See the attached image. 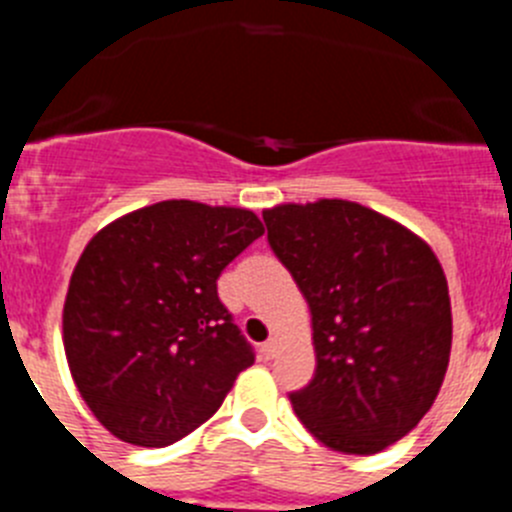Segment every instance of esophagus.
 I'll return each instance as SVG.
<instances>
[{
  "instance_id": "obj_1",
  "label": "esophagus",
  "mask_w": 512,
  "mask_h": 512,
  "mask_svg": "<svg viewBox=\"0 0 512 512\" xmlns=\"http://www.w3.org/2000/svg\"><path fill=\"white\" fill-rule=\"evenodd\" d=\"M260 352H262V357H265V359H273L275 352H278V342H275V339H270V342L262 344Z\"/></svg>"
}]
</instances>
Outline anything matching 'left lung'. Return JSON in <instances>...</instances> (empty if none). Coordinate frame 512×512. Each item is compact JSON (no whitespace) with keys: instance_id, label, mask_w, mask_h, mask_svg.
<instances>
[{"instance_id":"obj_1","label":"left lung","mask_w":512,"mask_h":512,"mask_svg":"<svg viewBox=\"0 0 512 512\" xmlns=\"http://www.w3.org/2000/svg\"><path fill=\"white\" fill-rule=\"evenodd\" d=\"M262 219L311 308L316 372L288 395L293 411L331 449L377 454L418 426L444 382V270L423 239L354 201L283 204Z\"/></svg>"}]
</instances>
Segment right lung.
<instances>
[{"label":"right lung","instance_id":"1","mask_svg":"<svg viewBox=\"0 0 512 512\" xmlns=\"http://www.w3.org/2000/svg\"><path fill=\"white\" fill-rule=\"evenodd\" d=\"M262 234L252 211L181 199L132 211L86 245L63 344L78 393L117 439L176 444L255 362L216 280Z\"/></svg>","mask_w":512,"mask_h":512}]
</instances>
